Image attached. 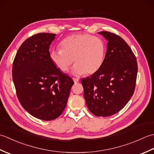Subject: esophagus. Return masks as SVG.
Returning <instances> with one entry per match:
<instances>
[{
    "mask_svg": "<svg viewBox=\"0 0 154 154\" xmlns=\"http://www.w3.org/2000/svg\"><path fill=\"white\" fill-rule=\"evenodd\" d=\"M73 80L74 81L75 84H76V83H77L78 82H79V79H77V78H73Z\"/></svg>",
    "mask_w": 154,
    "mask_h": 154,
    "instance_id": "1",
    "label": "esophagus"
}]
</instances>
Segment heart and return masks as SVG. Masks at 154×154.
Masks as SVG:
<instances>
[{
    "mask_svg": "<svg viewBox=\"0 0 154 154\" xmlns=\"http://www.w3.org/2000/svg\"><path fill=\"white\" fill-rule=\"evenodd\" d=\"M60 50L50 52L55 67L67 72L73 64L75 75H92L100 69L106 54V45L102 38L90 34H78L65 38L60 43Z\"/></svg>",
    "mask_w": 154,
    "mask_h": 154,
    "instance_id": "b5f03b06",
    "label": "heart"
}]
</instances>
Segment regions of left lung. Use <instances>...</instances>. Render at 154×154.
Segmentation results:
<instances>
[{
    "label": "left lung",
    "mask_w": 154,
    "mask_h": 154,
    "mask_svg": "<svg viewBox=\"0 0 154 154\" xmlns=\"http://www.w3.org/2000/svg\"><path fill=\"white\" fill-rule=\"evenodd\" d=\"M99 33L108 40L103 64L91 77L83 78L81 83L91 112L105 117L119 112L131 99L138 63L131 48L119 35L106 31Z\"/></svg>",
    "instance_id": "obj_1"
}]
</instances>
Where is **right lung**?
Listing matches in <instances>:
<instances>
[{
  "label": "right lung",
  "instance_id": "right-lung-1",
  "mask_svg": "<svg viewBox=\"0 0 154 154\" xmlns=\"http://www.w3.org/2000/svg\"><path fill=\"white\" fill-rule=\"evenodd\" d=\"M55 34L39 33L19 48L12 79L20 103L32 116L52 120L63 112L73 81L52 63L49 49Z\"/></svg>",
  "mask_w": 154,
  "mask_h": 154
}]
</instances>
